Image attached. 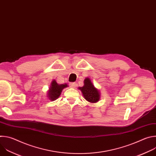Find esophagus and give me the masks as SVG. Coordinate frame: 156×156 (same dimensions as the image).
Wrapping results in <instances>:
<instances>
[{"mask_svg": "<svg viewBox=\"0 0 156 156\" xmlns=\"http://www.w3.org/2000/svg\"><path fill=\"white\" fill-rule=\"evenodd\" d=\"M76 84V83H75V82H73V83H70V86L71 87H75Z\"/></svg>", "mask_w": 156, "mask_h": 156, "instance_id": "obj_1", "label": "esophagus"}]
</instances>
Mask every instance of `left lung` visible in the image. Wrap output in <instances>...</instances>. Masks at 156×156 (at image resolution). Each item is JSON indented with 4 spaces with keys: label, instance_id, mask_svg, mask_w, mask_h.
<instances>
[{
    "label": "left lung",
    "instance_id": "1",
    "mask_svg": "<svg viewBox=\"0 0 156 156\" xmlns=\"http://www.w3.org/2000/svg\"><path fill=\"white\" fill-rule=\"evenodd\" d=\"M84 85L79 87V90L83 93L85 99L90 102L94 103L98 102L100 99V95L98 90L95 88L90 78H86L84 81Z\"/></svg>",
    "mask_w": 156,
    "mask_h": 156
}]
</instances>
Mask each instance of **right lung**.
<instances>
[{
	"label": "right lung",
	"mask_w": 156,
	"mask_h": 156,
	"mask_svg": "<svg viewBox=\"0 0 156 156\" xmlns=\"http://www.w3.org/2000/svg\"><path fill=\"white\" fill-rule=\"evenodd\" d=\"M67 86L68 85L66 84H58L57 83L55 80L52 81L48 93V96L49 98V99L51 101H54L57 99L60 96L63 89Z\"/></svg>",
	"instance_id": "obj_1"
}]
</instances>
